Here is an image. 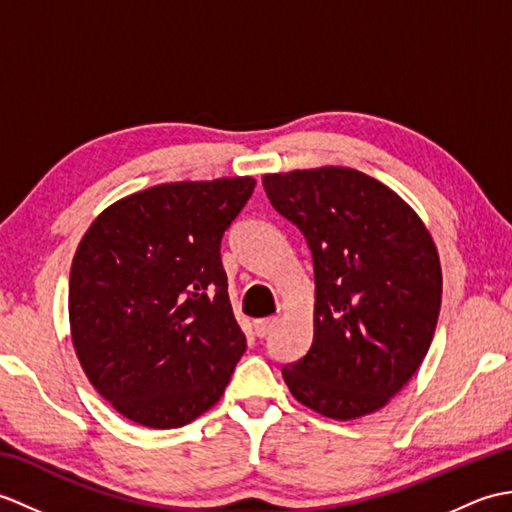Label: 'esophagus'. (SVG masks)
I'll return each instance as SVG.
<instances>
[{
	"label": "esophagus",
	"instance_id": "34e87169",
	"mask_svg": "<svg viewBox=\"0 0 512 512\" xmlns=\"http://www.w3.org/2000/svg\"><path fill=\"white\" fill-rule=\"evenodd\" d=\"M275 325H277V317L259 319V321H255V334L259 336V339H264V336H268L270 332L275 330Z\"/></svg>",
	"mask_w": 512,
	"mask_h": 512
}]
</instances>
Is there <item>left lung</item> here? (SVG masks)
<instances>
[{
  "mask_svg": "<svg viewBox=\"0 0 512 512\" xmlns=\"http://www.w3.org/2000/svg\"><path fill=\"white\" fill-rule=\"evenodd\" d=\"M275 211L314 264V336L284 374L301 405L334 420L385 407L418 372L436 332L442 270L418 213L347 167L266 173Z\"/></svg>",
  "mask_w": 512,
  "mask_h": 512,
  "instance_id": "obj_1",
  "label": "left lung"
}]
</instances>
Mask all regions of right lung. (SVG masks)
<instances>
[{"instance_id": "add662e5", "label": "right lung", "mask_w": 512, "mask_h": 512, "mask_svg": "<svg viewBox=\"0 0 512 512\" xmlns=\"http://www.w3.org/2000/svg\"><path fill=\"white\" fill-rule=\"evenodd\" d=\"M253 178L169 182L96 217L70 268V332L85 376L149 429H176L222 398L246 352L222 235Z\"/></svg>"}]
</instances>
